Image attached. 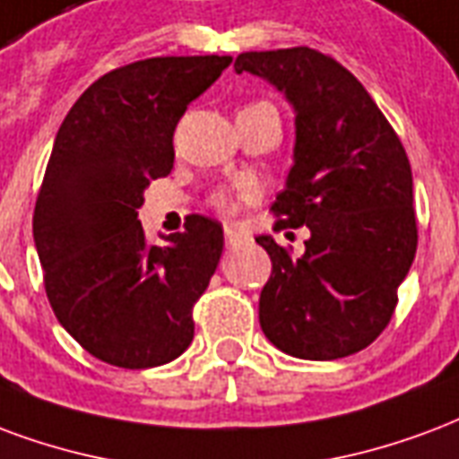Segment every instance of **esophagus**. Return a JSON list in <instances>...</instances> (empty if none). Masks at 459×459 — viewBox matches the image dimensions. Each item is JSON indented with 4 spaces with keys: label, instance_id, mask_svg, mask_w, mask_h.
<instances>
[{
    "label": "esophagus",
    "instance_id": "1",
    "mask_svg": "<svg viewBox=\"0 0 459 459\" xmlns=\"http://www.w3.org/2000/svg\"><path fill=\"white\" fill-rule=\"evenodd\" d=\"M226 243H229V247H238L243 246V243H247V236L246 233H240L238 229H226Z\"/></svg>",
    "mask_w": 459,
    "mask_h": 459
}]
</instances>
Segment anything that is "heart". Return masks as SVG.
Returning <instances> with one entry per match:
<instances>
[{"mask_svg":"<svg viewBox=\"0 0 459 459\" xmlns=\"http://www.w3.org/2000/svg\"><path fill=\"white\" fill-rule=\"evenodd\" d=\"M216 206H221V209H226V212H230V209H233V204H230L229 199H226V196H219V199H216Z\"/></svg>","mask_w":459,"mask_h":459,"instance_id":"heart-1","label":"heart"}]
</instances>
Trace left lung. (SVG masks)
<instances>
[{"label": "left lung", "instance_id": "1", "mask_svg": "<svg viewBox=\"0 0 459 459\" xmlns=\"http://www.w3.org/2000/svg\"><path fill=\"white\" fill-rule=\"evenodd\" d=\"M236 73L263 77L294 108V155L273 212L277 229L311 230L294 257L273 236L260 328L301 359L359 352L389 324L416 255L413 178L399 135L368 90L311 48L250 50Z\"/></svg>", "mask_w": 459, "mask_h": 459}]
</instances>
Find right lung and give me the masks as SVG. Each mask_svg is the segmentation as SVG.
<instances>
[{
  "instance_id": "obj_1",
  "label": "right lung",
  "mask_w": 459,
  "mask_h": 459,
  "mask_svg": "<svg viewBox=\"0 0 459 459\" xmlns=\"http://www.w3.org/2000/svg\"><path fill=\"white\" fill-rule=\"evenodd\" d=\"M230 56L148 57L84 90L53 143L33 212L46 294L57 321L101 362H172L195 338L192 307L223 253V229L189 216L185 233L148 246L145 186L175 162L172 135Z\"/></svg>"
}]
</instances>
